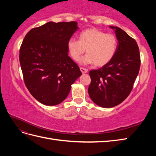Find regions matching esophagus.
Masks as SVG:
<instances>
[{
	"label": "esophagus",
	"mask_w": 156,
	"mask_h": 156,
	"mask_svg": "<svg viewBox=\"0 0 156 156\" xmlns=\"http://www.w3.org/2000/svg\"><path fill=\"white\" fill-rule=\"evenodd\" d=\"M80 70H81V72H82V73H86L88 72V69H87L82 68V67L80 68Z\"/></svg>",
	"instance_id": "esophagus-1"
}]
</instances>
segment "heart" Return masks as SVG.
Returning a JSON list of instances; mask_svg holds the SVG:
<instances>
[{
    "instance_id": "obj_1",
    "label": "heart",
    "mask_w": 156,
    "mask_h": 156,
    "mask_svg": "<svg viewBox=\"0 0 156 156\" xmlns=\"http://www.w3.org/2000/svg\"><path fill=\"white\" fill-rule=\"evenodd\" d=\"M67 45L71 57L74 60L78 61L86 49L87 54L81 59L80 63L84 65L94 63L100 67L108 64L114 57L118 41L114 34L92 28L80 33L79 40L71 37Z\"/></svg>"
}]
</instances>
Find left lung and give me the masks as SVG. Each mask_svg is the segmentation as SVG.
Segmentation results:
<instances>
[{"instance_id":"obj_1","label":"left lung","mask_w":156,"mask_h":156,"mask_svg":"<svg viewBox=\"0 0 156 156\" xmlns=\"http://www.w3.org/2000/svg\"><path fill=\"white\" fill-rule=\"evenodd\" d=\"M117 49L113 58L98 70L90 71V98L96 105L111 108L124 101L130 94L139 74L140 57L136 41L117 27Z\"/></svg>"}]
</instances>
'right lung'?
<instances>
[{
    "label": "right lung",
    "mask_w": 156,
    "mask_h": 156,
    "mask_svg": "<svg viewBox=\"0 0 156 156\" xmlns=\"http://www.w3.org/2000/svg\"><path fill=\"white\" fill-rule=\"evenodd\" d=\"M78 29L75 21H50L31 29L23 41L20 62L23 79L31 95L42 104L62 103L82 75L68 56L67 45Z\"/></svg>",
    "instance_id": "1"
}]
</instances>
